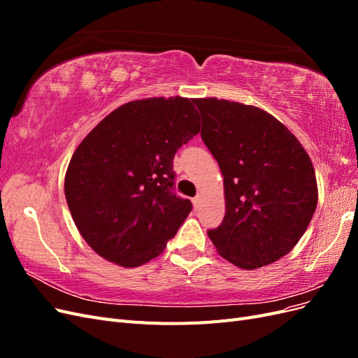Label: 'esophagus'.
Masks as SVG:
<instances>
[{"label":"esophagus","mask_w":358,"mask_h":358,"mask_svg":"<svg viewBox=\"0 0 358 358\" xmlns=\"http://www.w3.org/2000/svg\"><path fill=\"white\" fill-rule=\"evenodd\" d=\"M192 204H194V209H196V210H199V209H200V204H201V199H200V196H197V197H194V199H192Z\"/></svg>","instance_id":"obj_1"}]
</instances>
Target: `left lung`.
I'll list each match as a JSON object with an SVG mask.
<instances>
[{"mask_svg":"<svg viewBox=\"0 0 358 358\" xmlns=\"http://www.w3.org/2000/svg\"><path fill=\"white\" fill-rule=\"evenodd\" d=\"M194 103L203 142L224 176L225 216L208 236L241 268L278 262L297 245L317 209L308 152L284 124L255 106L215 96Z\"/></svg>","mask_w":358,"mask_h":358,"instance_id":"8db88e82","label":"left lung"}]
</instances>
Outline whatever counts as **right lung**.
Here are the masks:
<instances>
[{"mask_svg":"<svg viewBox=\"0 0 358 358\" xmlns=\"http://www.w3.org/2000/svg\"><path fill=\"white\" fill-rule=\"evenodd\" d=\"M183 96L129 101L74 150L64 180L73 221L94 251L122 267L158 257L192 204L178 197L173 158L200 131Z\"/></svg>","mask_w":358,"mask_h":358,"instance_id":"right-lung-1","label":"right lung"}]
</instances>
